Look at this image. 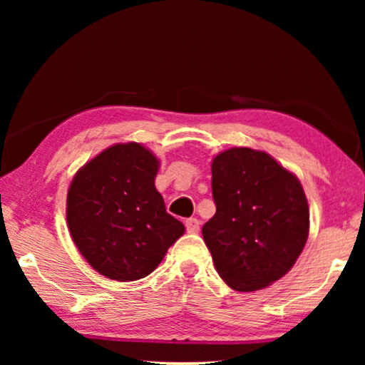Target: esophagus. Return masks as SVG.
I'll return each mask as SVG.
<instances>
[{
	"instance_id": "esophagus-1",
	"label": "esophagus",
	"mask_w": 365,
	"mask_h": 365,
	"mask_svg": "<svg viewBox=\"0 0 365 365\" xmlns=\"http://www.w3.org/2000/svg\"><path fill=\"white\" fill-rule=\"evenodd\" d=\"M199 227H201V222H199V219H196V217L186 219V231L187 232L196 234V232H199Z\"/></svg>"
}]
</instances>
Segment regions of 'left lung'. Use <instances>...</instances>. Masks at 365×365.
Segmentation results:
<instances>
[{"instance_id":"8db88e82","label":"left lung","mask_w":365,"mask_h":365,"mask_svg":"<svg viewBox=\"0 0 365 365\" xmlns=\"http://www.w3.org/2000/svg\"><path fill=\"white\" fill-rule=\"evenodd\" d=\"M216 214L202 226L214 266L229 287L271 286L297 261L309 236V206L299 179L251 148L214 158Z\"/></svg>"}]
</instances>
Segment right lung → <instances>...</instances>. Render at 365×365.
<instances>
[{
  "label": "right lung",
  "mask_w": 365,
  "mask_h": 365,
  "mask_svg": "<svg viewBox=\"0 0 365 365\" xmlns=\"http://www.w3.org/2000/svg\"><path fill=\"white\" fill-rule=\"evenodd\" d=\"M158 169V158L141 144H114L84 164L69 186V232L83 257L108 279L146 277L184 234L154 186Z\"/></svg>",
  "instance_id": "obj_1"
}]
</instances>
